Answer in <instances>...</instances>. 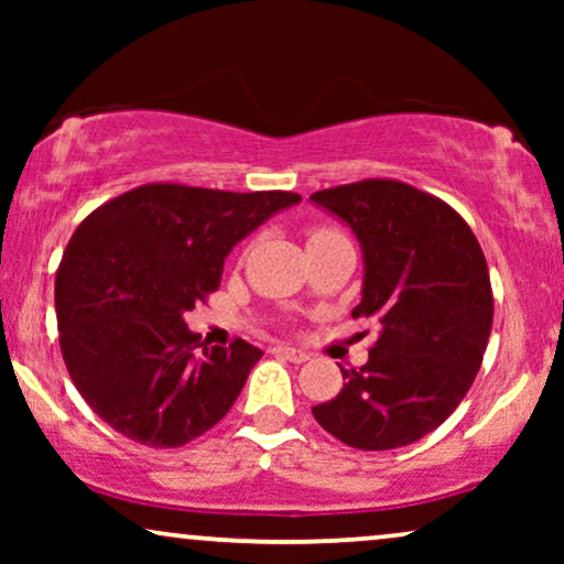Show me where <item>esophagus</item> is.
Here are the masks:
<instances>
[{
  "label": "esophagus",
  "mask_w": 564,
  "mask_h": 564,
  "mask_svg": "<svg viewBox=\"0 0 564 564\" xmlns=\"http://www.w3.org/2000/svg\"><path fill=\"white\" fill-rule=\"evenodd\" d=\"M272 351L276 354V357H284V359L295 361V365H303V361L311 359V354L303 351V349H295V346H274Z\"/></svg>",
  "instance_id": "esophagus-1"
}]
</instances>
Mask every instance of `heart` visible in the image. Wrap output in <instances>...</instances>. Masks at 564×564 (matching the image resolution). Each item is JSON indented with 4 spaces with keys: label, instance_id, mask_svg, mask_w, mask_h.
<instances>
[{
    "label": "heart",
    "instance_id": "heart-1",
    "mask_svg": "<svg viewBox=\"0 0 564 564\" xmlns=\"http://www.w3.org/2000/svg\"><path fill=\"white\" fill-rule=\"evenodd\" d=\"M338 230L336 228H328V226H315L307 230V241H318V238H326V236H336Z\"/></svg>",
    "mask_w": 564,
    "mask_h": 564
}]
</instances>
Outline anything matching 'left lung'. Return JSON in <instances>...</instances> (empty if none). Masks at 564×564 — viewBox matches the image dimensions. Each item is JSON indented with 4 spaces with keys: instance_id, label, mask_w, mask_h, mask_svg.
<instances>
[{
    "instance_id": "obj_1",
    "label": "left lung",
    "mask_w": 564,
    "mask_h": 564,
    "mask_svg": "<svg viewBox=\"0 0 564 564\" xmlns=\"http://www.w3.org/2000/svg\"><path fill=\"white\" fill-rule=\"evenodd\" d=\"M311 199L357 234L365 288L351 315L380 326L367 365L341 367L344 388L313 405L315 421L354 449L419 442L449 419L482 365L492 290L480 243L452 205L398 180L341 184Z\"/></svg>"
}]
</instances>
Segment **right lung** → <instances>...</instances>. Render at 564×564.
I'll use <instances>...</instances> for the list:
<instances>
[{
	"label": "right lung",
	"instance_id": "add662e5",
	"mask_svg": "<svg viewBox=\"0 0 564 564\" xmlns=\"http://www.w3.org/2000/svg\"><path fill=\"white\" fill-rule=\"evenodd\" d=\"M295 192L153 182L82 220L56 272L58 344L87 405L153 449L203 436L236 403L261 349L207 346L184 323L220 288L228 251Z\"/></svg>",
	"mask_w": 564,
	"mask_h": 564
}]
</instances>
